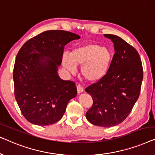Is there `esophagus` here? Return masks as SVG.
I'll return each mask as SVG.
<instances>
[{
    "label": "esophagus",
    "instance_id": "esophagus-1",
    "mask_svg": "<svg viewBox=\"0 0 155 155\" xmlns=\"http://www.w3.org/2000/svg\"><path fill=\"white\" fill-rule=\"evenodd\" d=\"M77 91H78V94H80V93L83 92L84 91V89L83 87L81 85H80V84H78V85L77 86Z\"/></svg>",
    "mask_w": 155,
    "mask_h": 155
}]
</instances>
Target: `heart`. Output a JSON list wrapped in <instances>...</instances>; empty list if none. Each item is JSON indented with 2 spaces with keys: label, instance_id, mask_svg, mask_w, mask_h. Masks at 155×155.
<instances>
[{
  "label": "heart",
  "instance_id": "obj_1",
  "mask_svg": "<svg viewBox=\"0 0 155 155\" xmlns=\"http://www.w3.org/2000/svg\"><path fill=\"white\" fill-rule=\"evenodd\" d=\"M112 61L111 50L95 43L78 46L70 54L64 53L62 56L63 65L67 71L74 73L76 65H80L82 78L90 83H96L106 77Z\"/></svg>",
  "mask_w": 155,
  "mask_h": 155
}]
</instances>
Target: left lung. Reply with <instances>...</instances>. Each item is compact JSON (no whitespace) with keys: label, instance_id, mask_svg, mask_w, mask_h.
<instances>
[{"label":"left lung","instance_id":"obj_1","mask_svg":"<svg viewBox=\"0 0 155 155\" xmlns=\"http://www.w3.org/2000/svg\"><path fill=\"white\" fill-rule=\"evenodd\" d=\"M104 36L114 43L115 54L106 77L85 90L93 99L86 118L95 126L112 127L130 113L140 92L143 71L135 48L118 36Z\"/></svg>","mask_w":155,"mask_h":155}]
</instances>
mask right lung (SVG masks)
<instances>
[{
	"label": "right lung",
	"mask_w": 155,
	"mask_h": 155,
	"mask_svg": "<svg viewBox=\"0 0 155 155\" xmlns=\"http://www.w3.org/2000/svg\"><path fill=\"white\" fill-rule=\"evenodd\" d=\"M79 35L48 30L28 40L19 51L13 70L15 97L31 124L48 126L58 121L69 101L77 95L75 84L58 74L64 46Z\"/></svg>",
	"instance_id": "1"
}]
</instances>
